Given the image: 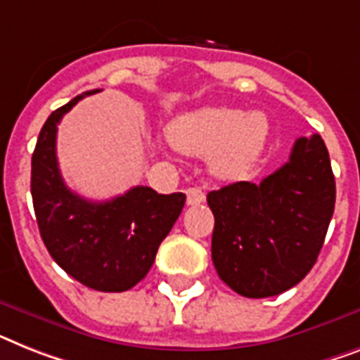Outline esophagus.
<instances>
[{
  "mask_svg": "<svg viewBox=\"0 0 360 360\" xmlns=\"http://www.w3.org/2000/svg\"><path fill=\"white\" fill-rule=\"evenodd\" d=\"M186 197L189 206H198V204H202V202L206 200V195H204V191H202L200 187H189L186 191Z\"/></svg>",
  "mask_w": 360,
  "mask_h": 360,
  "instance_id": "1",
  "label": "esophagus"
}]
</instances>
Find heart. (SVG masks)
<instances>
[{
	"mask_svg": "<svg viewBox=\"0 0 360 360\" xmlns=\"http://www.w3.org/2000/svg\"><path fill=\"white\" fill-rule=\"evenodd\" d=\"M270 124L263 112L245 114L230 106H206L178 117L169 130L178 150L212 156V167L222 178H239L254 167L269 139Z\"/></svg>",
	"mask_w": 360,
	"mask_h": 360,
	"instance_id": "heart-1",
	"label": "heart"
}]
</instances>
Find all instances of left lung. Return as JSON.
I'll return each mask as SVG.
<instances>
[{
    "instance_id": "8db88e82",
    "label": "left lung",
    "mask_w": 360,
    "mask_h": 360,
    "mask_svg": "<svg viewBox=\"0 0 360 360\" xmlns=\"http://www.w3.org/2000/svg\"><path fill=\"white\" fill-rule=\"evenodd\" d=\"M335 176L319 134L296 139L289 162L261 180L207 193L217 274L246 298L276 296L316 263L335 210Z\"/></svg>"
}]
</instances>
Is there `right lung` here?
<instances>
[{"mask_svg":"<svg viewBox=\"0 0 360 360\" xmlns=\"http://www.w3.org/2000/svg\"><path fill=\"white\" fill-rule=\"evenodd\" d=\"M91 94L97 90L56 108L41 127L31 162L32 206L41 240L60 269L88 289L123 292L147 276L186 195L136 186L112 200L91 202L71 191L56 162V130L64 114Z\"/></svg>","mask_w":360,"mask_h":360,"instance_id":"add662e5","label":"right lung"}]
</instances>
